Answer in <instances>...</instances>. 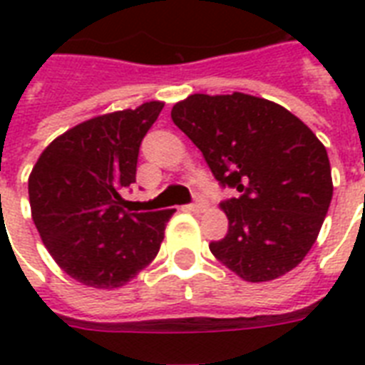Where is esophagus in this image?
I'll return each mask as SVG.
<instances>
[{
	"label": "esophagus",
	"mask_w": 365,
	"mask_h": 365,
	"mask_svg": "<svg viewBox=\"0 0 365 365\" xmlns=\"http://www.w3.org/2000/svg\"><path fill=\"white\" fill-rule=\"evenodd\" d=\"M189 210L191 212H200L202 210V208H205V202H202V197H200L199 193H195V200L193 202H191V205L187 206Z\"/></svg>",
	"instance_id": "esophagus-1"
}]
</instances>
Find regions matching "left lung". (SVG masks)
Masks as SVG:
<instances>
[{
  "label": "left lung",
  "mask_w": 365,
  "mask_h": 365,
  "mask_svg": "<svg viewBox=\"0 0 365 365\" xmlns=\"http://www.w3.org/2000/svg\"><path fill=\"white\" fill-rule=\"evenodd\" d=\"M172 121L202 151L223 189L229 231L210 252L248 282L286 274L303 261L328 214V151L286 108L233 93L191 94Z\"/></svg>",
  "instance_id": "left-lung-1"
}]
</instances>
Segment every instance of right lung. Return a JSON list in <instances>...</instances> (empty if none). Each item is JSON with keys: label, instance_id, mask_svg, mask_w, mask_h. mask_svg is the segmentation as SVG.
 Listing matches in <instances>:
<instances>
[{"label": "right lung", "instance_id": "obj_1", "mask_svg": "<svg viewBox=\"0 0 365 365\" xmlns=\"http://www.w3.org/2000/svg\"><path fill=\"white\" fill-rule=\"evenodd\" d=\"M163 102L94 117L58 136L28 180L31 217L48 254L71 278L119 288L153 259L176 210L126 212L143 136Z\"/></svg>", "mask_w": 365, "mask_h": 365}]
</instances>
